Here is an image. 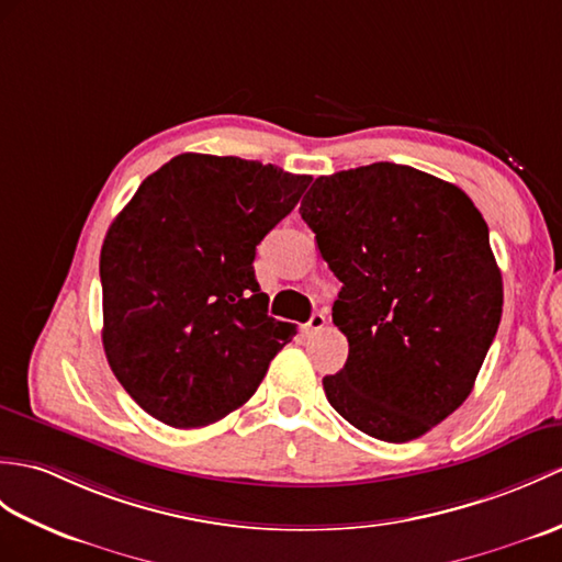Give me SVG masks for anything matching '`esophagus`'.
Segmentation results:
<instances>
[{
    "mask_svg": "<svg viewBox=\"0 0 562 562\" xmlns=\"http://www.w3.org/2000/svg\"><path fill=\"white\" fill-rule=\"evenodd\" d=\"M323 328H325V316H323V313H313L308 323L304 325V333L313 335V333H321Z\"/></svg>",
    "mask_w": 562,
    "mask_h": 562,
    "instance_id": "1",
    "label": "esophagus"
}]
</instances>
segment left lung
Returning a JSON list of instances; mask_svg holds the SVG:
<instances>
[{
	"mask_svg": "<svg viewBox=\"0 0 562 562\" xmlns=\"http://www.w3.org/2000/svg\"><path fill=\"white\" fill-rule=\"evenodd\" d=\"M299 213L342 282L333 323L349 357L325 397L378 440L424 436L472 393L498 333L486 220L462 189L395 162L318 177Z\"/></svg>",
	"mask_w": 562,
	"mask_h": 562,
	"instance_id": "obj_1",
	"label": "left lung"
}]
</instances>
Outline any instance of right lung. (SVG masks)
<instances>
[{
	"label": "right lung",
	"instance_id": "1",
	"mask_svg": "<svg viewBox=\"0 0 562 562\" xmlns=\"http://www.w3.org/2000/svg\"><path fill=\"white\" fill-rule=\"evenodd\" d=\"M308 184L276 165L201 153L143 179L100 251L102 347L140 409L199 428L256 393L296 333L268 316L256 246Z\"/></svg>",
	"mask_w": 562,
	"mask_h": 562
}]
</instances>
